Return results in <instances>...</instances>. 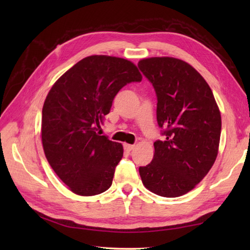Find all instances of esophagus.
Returning a JSON list of instances; mask_svg holds the SVG:
<instances>
[{
    "instance_id": "1",
    "label": "esophagus",
    "mask_w": 250,
    "mask_h": 250,
    "mask_svg": "<svg viewBox=\"0 0 250 250\" xmlns=\"http://www.w3.org/2000/svg\"><path fill=\"white\" fill-rule=\"evenodd\" d=\"M134 145H130V144H124V148L125 151H131L132 149H134Z\"/></svg>"
}]
</instances>
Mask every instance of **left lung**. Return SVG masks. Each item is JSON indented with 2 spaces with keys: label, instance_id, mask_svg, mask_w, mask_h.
Here are the masks:
<instances>
[{
  "label": "left lung",
  "instance_id": "left-lung-1",
  "mask_svg": "<svg viewBox=\"0 0 250 250\" xmlns=\"http://www.w3.org/2000/svg\"><path fill=\"white\" fill-rule=\"evenodd\" d=\"M139 67L157 94V121L163 141L153 143L152 161L139 168L143 185L158 195L189 192L213 167L221 116L213 91L187 62L169 57L143 59Z\"/></svg>",
  "mask_w": 250,
  "mask_h": 250
}]
</instances>
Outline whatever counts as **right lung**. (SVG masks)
<instances>
[{
    "label": "right lung",
    "instance_id": "add662e5",
    "mask_svg": "<svg viewBox=\"0 0 250 250\" xmlns=\"http://www.w3.org/2000/svg\"><path fill=\"white\" fill-rule=\"evenodd\" d=\"M141 81L131 61L90 56L50 89L42 111V142L47 161L74 193L95 195L111 186L124 148L98 130L119 90Z\"/></svg>",
    "mask_w": 250,
    "mask_h": 250
}]
</instances>
